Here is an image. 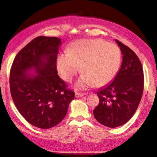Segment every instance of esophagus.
<instances>
[{
    "label": "esophagus",
    "mask_w": 157,
    "mask_h": 157,
    "mask_svg": "<svg viewBox=\"0 0 157 157\" xmlns=\"http://www.w3.org/2000/svg\"><path fill=\"white\" fill-rule=\"evenodd\" d=\"M84 95H86L85 93H80V92H76L75 93V97L76 98H81Z\"/></svg>",
    "instance_id": "1"
}]
</instances>
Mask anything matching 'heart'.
<instances>
[{
	"instance_id": "1",
	"label": "heart",
	"mask_w": 157,
	"mask_h": 157,
	"mask_svg": "<svg viewBox=\"0 0 157 157\" xmlns=\"http://www.w3.org/2000/svg\"><path fill=\"white\" fill-rule=\"evenodd\" d=\"M121 53L119 48L101 39H80L68 48L57 59V70L62 78L71 82L80 71L83 74L75 86L85 89L95 85L103 86L111 82L118 72Z\"/></svg>"
}]
</instances>
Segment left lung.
Wrapping results in <instances>:
<instances>
[{
  "mask_svg": "<svg viewBox=\"0 0 157 157\" xmlns=\"http://www.w3.org/2000/svg\"><path fill=\"white\" fill-rule=\"evenodd\" d=\"M115 41L123 54L121 66L113 81L97 92L99 104L93 110L96 120L111 128L132 118L144 89V72L139 57L130 48Z\"/></svg>",
  "mask_w": 157,
  "mask_h": 157,
  "instance_id": "8db88e82",
  "label": "left lung"
}]
</instances>
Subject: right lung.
I'll return each instance as SVG.
<instances>
[{"label":"right lung","mask_w":157,"mask_h":157,"mask_svg":"<svg viewBox=\"0 0 157 157\" xmlns=\"http://www.w3.org/2000/svg\"><path fill=\"white\" fill-rule=\"evenodd\" d=\"M60 44L57 37L35 38L18 53L10 69V92L15 106L38 128L49 129L60 123L75 99V92L57 75ZM32 68L37 74L27 73Z\"/></svg>","instance_id":"add662e5"}]
</instances>
